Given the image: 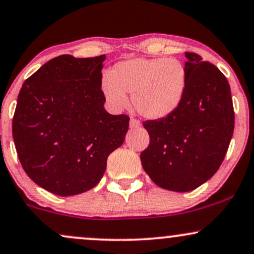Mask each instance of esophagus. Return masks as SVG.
Segmentation results:
<instances>
[{
  "instance_id": "esophagus-1",
  "label": "esophagus",
  "mask_w": 254,
  "mask_h": 254,
  "mask_svg": "<svg viewBox=\"0 0 254 254\" xmlns=\"http://www.w3.org/2000/svg\"><path fill=\"white\" fill-rule=\"evenodd\" d=\"M140 127V122L137 121L135 118L130 119V127L131 129H137V127Z\"/></svg>"
}]
</instances>
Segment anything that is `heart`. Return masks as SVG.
Listing matches in <instances>:
<instances>
[{"label": "heart", "instance_id": "1", "mask_svg": "<svg viewBox=\"0 0 254 254\" xmlns=\"http://www.w3.org/2000/svg\"><path fill=\"white\" fill-rule=\"evenodd\" d=\"M103 93L114 109L133 108L146 119L158 121L180 108L187 90V69L175 58H133L116 64L102 82Z\"/></svg>", "mask_w": 254, "mask_h": 254}]
</instances>
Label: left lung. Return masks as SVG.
<instances>
[{"label": "left lung", "mask_w": 254, "mask_h": 254, "mask_svg": "<svg viewBox=\"0 0 254 254\" xmlns=\"http://www.w3.org/2000/svg\"><path fill=\"white\" fill-rule=\"evenodd\" d=\"M187 90L169 117L146 121L150 143L140 152L143 169L158 187L190 191L218 172L234 130L227 79L218 67L186 52Z\"/></svg>", "instance_id": "obj_1"}]
</instances>
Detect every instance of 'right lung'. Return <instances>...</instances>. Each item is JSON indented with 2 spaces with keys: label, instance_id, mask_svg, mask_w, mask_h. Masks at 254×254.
Wrapping results in <instances>:
<instances>
[{
  "label": "right lung",
  "instance_id": "1",
  "mask_svg": "<svg viewBox=\"0 0 254 254\" xmlns=\"http://www.w3.org/2000/svg\"><path fill=\"white\" fill-rule=\"evenodd\" d=\"M105 56L68 54L42 65L21 87L13 138L23 170L60 196L90 190L105 173L109 155L123 144L127 115L104 109Z\"/></svg>",
  "mask_w": 254,
  "mask_h": 254
}]
</instances>
